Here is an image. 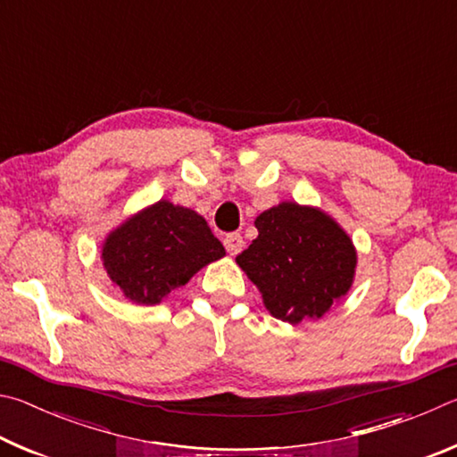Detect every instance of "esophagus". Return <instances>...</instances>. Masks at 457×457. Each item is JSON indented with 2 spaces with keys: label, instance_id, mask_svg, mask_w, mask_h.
<instances>
[{
  "label": "esophagus",
  "instance_id": "esophagus-1",
  "mask_svg": "<svg viewBox=\"0 0 457 457\" xmlns=\"http://www.w3.org/2000/svg\"><path fill=\"white\" fill-rule=\"evenodd\" d=\"M223 245H226V250L229 256H236V253L242 252L244 247V237L239 234H228L226 237H223Z\"/></svg>",
  "mask_w": 457,
  "mask_h": 457
}]
</instances>
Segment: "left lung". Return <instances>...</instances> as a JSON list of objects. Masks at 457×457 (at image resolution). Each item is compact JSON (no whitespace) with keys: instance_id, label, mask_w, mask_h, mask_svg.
<instances>
[{"instance_id":"8db88e82","label":"left lung","mask_w":457,"mask_h":457,"mask_svg":"<svg viewBox=\"0 0 457 457\" xmlns=\"http://www.w3.org/2000/svg\"><path fill=\"white\" fill-rule=\"evenodd\" d=\"M258 237L236 258L278 320H319L354 282L357 247L320 207L282 201L256 218Z\"/></svg>"}]
</instances>
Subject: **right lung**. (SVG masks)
<instances>
[{"mask_svg": "<svg viewBox=\"0 0 457 457\" xmlns=\"http://www.w3.org/2000/svg\"><path fill=\"white\" fill-rule=\"evenodd\" d=\"M223 256L221 242L197 212L161 199L114 228L100 260L125 298L154 306Z\"/></svg>", "mask_w": 457, "mask_h": 457, "instance_id": "obj_1", "label": "right lung"}]
</instances>
